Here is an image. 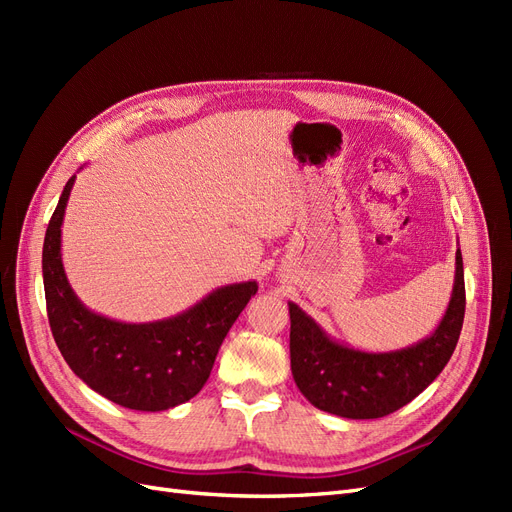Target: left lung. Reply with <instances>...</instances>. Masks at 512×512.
Masks as SVG:
<instances>
[{"instance_id": "obj_1", "label": "left lung", "mask_w": 512, "mask_h": 512, "mask_svg": "<svg viewBox=\"0 0 512 512\" xmlns=\"http://www.w3.org/2000/svg\"><path fill=\"white\" fill-rule=\"evenodd\" d=\"M290 312V369L299 391L318 410L344 418L391 414L440 376L451 359L466 314L461 250L455 254L451 301L433 333L408 348L367 352L337 342L297 303Z\"/></svg>"}]
</instances>
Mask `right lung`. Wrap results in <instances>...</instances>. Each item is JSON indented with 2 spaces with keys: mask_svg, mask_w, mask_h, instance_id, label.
<instances>
[{
  "mask_svg": "<svg viewBox=\"0 0 512 512\" xmlns=\"http://www.w3.org/2000/svg\"><path fill=\"white\" fill-rule=\"evenodd\" d=\"M76 175L66 183L46 228L42 280L55 344L89 389L115 404L162 412L203 389L215 356L258 284L215 288L185 312L156 322L106 318L76 297L61 262V224Z\"/></svg>",
  "mask_w": 512,
  "mask_h": 512,
  "instance_id": "add662e5",
  "label": "right lung"
}]
</instances>
